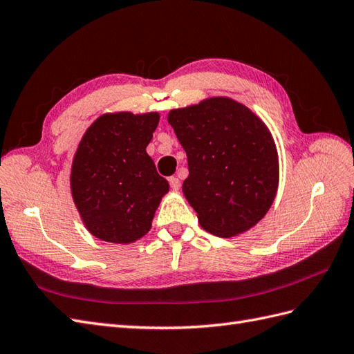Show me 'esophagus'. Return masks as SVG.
Here are the masks:
<instances>
[{
	"mask_svg": "<svg viewBox=\"0 0 354 354\" xmlns=\"http://www.w3.org/2000/svg\"><path fill=\"white\" fill-rule=\"evenodd\" d=\"M169 184H170V188L174 189V192H178L179 187H180V183H179V179L176 176H170L169 178Z\"/></svg>",
	"mask_w": 354,
	"mask_h": 354,
	"instance_id": "1",
	"label": "esophagus"
}]
</instances>
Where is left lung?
I'll use <instances>...</instances> for the list:
<instances>
[{
  "instance_id": "1",
  "label": "left lung",
  "mask_w": 354,
  "mask_h": 354,
  "mask_svg": "<svg viewBox=\"0 0 354 354\" xmlns=\"http://www.w3.org/2000/svg\"><path fill=\"white\" fill-rule=\"evenodd\" d=\"M167 121L187 152L189 174L183 192L202 227L230 238L263 218L279 176L268 127L225 97L174 109Z\"/></svg>"
}]
</instances>
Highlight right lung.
Segmentation results:
<instances>
[{
  "instance_id": "right-lung-1",
  "label": "right lung",
  "mask_w": 354,
  "mask_h": 354,
  "mask_svg": "<svg viewBox=\"0 0 354 354\" xmlns=\"http://www.w3.org/2000/svg\"><path fill=\"white\" fill-rule=\"evenodd\" d=\"M158 121L156 112L106 113L80 140L71 166V194L95 238L130 243L149 232L169 192V183L147 153Z\"/></svg>"
}]
</instances>
